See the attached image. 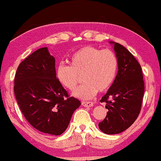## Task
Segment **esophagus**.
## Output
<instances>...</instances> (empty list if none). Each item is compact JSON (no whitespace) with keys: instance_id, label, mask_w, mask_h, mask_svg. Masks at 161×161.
I'll return each instance as SVG.
<instances>
[{"instance_id":"esophagus-1","label":"esophagus","mask_w":161,"mask_h":161,"mask_svg":"<svg viewBox=\"0 0 161 161\" xmlns=\"http://www.w3.org/2000/svg\"><path fill=\"white\" fill-rule=\"evenodd\" d=\"M82 105L85 108H91V107L94 106V103L93 102H90V101H82L81 102Z\"/></svg>"}]
</instances>
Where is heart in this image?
Wrapping results in <instances>:
<instances>
[{
	"label": "heart",
	"mask_w": 161,
	"mask_h": 161,
	"mask_svg": "<svg viewBox=\"0 0 161 161\" xmlns=\"http://www.w3.org/2000/svg\"><path fill=\"white\" fill-rule=\"evenodd\" d=\"M70 66L60 64L56 77L64 87L72 91L82 76L84 84L73 92L74 96L83 100L92 98L97 91L103 92L110 87L117 75L118 60L111 50H101L85 46L70 56Z\"/></svg>",
	"instance_id": "1"
}]
</instances>
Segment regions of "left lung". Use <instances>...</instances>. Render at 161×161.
<instances>
[{"label": "left lung", "instance_id": "1", "mask_svg": "<svg viewBox=\"0 0 161 161\" xmlns=\"http://www.w3.org/2000/svg\"><path fill=\"white\" fill-rule=\"evenodd\" d=\"M110 43L114 44L118 60V71L101 100L107 103L108 112L98 126L104 134H117L130 127L137 118L144 94V82L141 67L134 55L121 44Z\"/></svg>", "mask_w": 161, "mask_h": 161}]
</instances>
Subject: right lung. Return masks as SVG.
<instances>
[{
    "label": "right lung",
    "instance_id": "right-lung-1",
    "mask_svg": "<svg viewBox=\"0 0 161 161\" xmlns=\"http://www.w3.org/2000/svg\"><path fill=\"white\" fill-rule=\"evenodd\" d=\"M14 91L26 120L37 130L51 135L66 130L80 105L58 82L55 58L47 47L37 50L19 64Z\"/></svg>",
    "mask_w": 161,
    "mask_h": 161
}]
</instances>
